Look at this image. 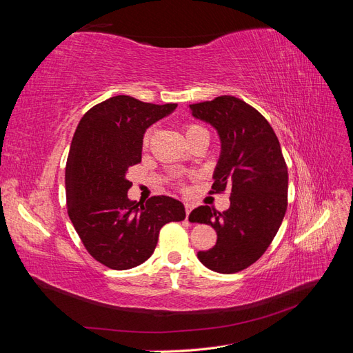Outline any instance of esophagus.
Here are the masks:
<instances>
[{
  "label": "esophagus",
  "mask_w": 353,
  "mask_h": 353,
  "mask_svg": "<svg viewBox=\"0 0 353 353\" xmlns=\"http://www.w3.org/2000/svg\"><path fill=\"white\" fill-rule=\"evenodd\" d=\"M191 210H193V205H190V203H185V215H187V219H188V215L191 213Z\"/></svg>",
  "instance_id": "obj_1"
}]
</instances>
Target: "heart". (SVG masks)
<instances>
[{
    "instance_id": "obj_1",
    "label": "heart",
    "mask_w": 353,
    "mask_h": 353,
    "mask_svg": "<svg viewBox=\"0 0 353 353\" xmlns=\"http://www.w3.org/2000/svg\"><path fill=\"white\" fill-rule=\"evenodd\" d=\"M184 131H185V137H187L188 143H193V141L199 140V138H206V140L209 141V131L205 126H201L199 123H187L184 126ZM152 138H153V128H148V130L144 132L143 141H141L144 148L150 145Z\"/></svg>"
}]
</instances>
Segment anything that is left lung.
<instances>
[{
	"instance_id": "left-lung-1",
	"label": "left lung",
	"mask_w": 353,
	"mask_h": 353,
	"mask_svg": "<svg viewBox=\"0 0 353 353\" xmlns=\"http://www.w3.org/2000/svg\"><path fill=\"white\" fill-rule=\"evenodd\" d=\"M196 119L218 131L221 156L210 193L230 191V209L199 206L191 222L208 223L218 234L216 244L197 258L206 268L234 274L254 263L270 248L287 210L288 174L272 126L248 103L221 95L190 104Z\"/></svg>"
}]
</instances>
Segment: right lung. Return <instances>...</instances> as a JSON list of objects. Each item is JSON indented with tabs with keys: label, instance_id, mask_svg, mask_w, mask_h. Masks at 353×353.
Instances as JSON below:
<instances>
[{
	"label": "right lung",
	"instance_id": "obj_1",
	"mask_svg": "<svg viewBox=\"0 0 353 353\" xmlns=\"http://www.w3.org/2000/svg\"><path fill=\"white\" fill-rule=\"evenodd\" d=\"M176 104L143 103L116 95L94 105L74 131L66 163L68 213L85 249L117 271L141 265L153 254L160 228L185 218L181 201L153 196L128 199L131 166L141 162L143 135Z\"/></svg>",
	"mask_w": 353,
	"mask_h": 353
}]
</instances>
